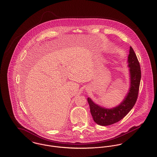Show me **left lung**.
Returning <instances> with one entry per match:
<instances>
[{
  "label": "left lung",
  "mask_w": 157,
  "mask_h": 157,
  "mask_svg": "<svg viewBox=\"0 0 157 157\" xmlns=\"http://www.w3.org/2000/svg\"><path fill=\"white\" fill-rule=\"evenodd\" d=\"M129 74V88L121 102L115 107L101 106L88 98L90 111L94 121L101 126H109L123 119L133 108L136 103L141 80L140 66L134 49L131 46L128 57Z\"/></svg>",
  "instance_id": "left-lung-1"
}]
</instances>
